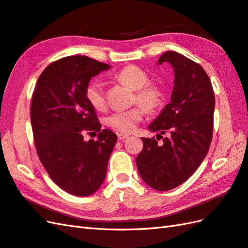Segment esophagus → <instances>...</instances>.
<instances>
[{
	"label": "esophagus",
	"mask_w": 248,
	"mask_h": 248,
	"mask_svg": "<svg viewBox=\"0 0 248 248\" xmlns=\"http://www.w3.org/2000/svg\"><path fill=\"white\" fill-rule=\"evenodd\" d=\"M117 137H118L119 140H124L125 138L129 137V135H128V134H124V133H118V134H117Z\"/></svg>",
	"instance_id": "esophagus-1"
}]
</instances>
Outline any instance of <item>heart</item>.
<instances>
[{
    "mask_svg": "<svg viewBox=\"0 0 248 248\" xmlns=\"http://www.w3.org/2000/svg\"><path fill=\"white\" fill-rule=\"evenodd\" d=\"M118 81L136 91L135 100L148 112H155L163 106L165 95L159 86L149 83L150 76L142 68L129 65L124 67L115 76ZM86 98L97 111H103L107 107L105 90L99 81H93L86 89ZM142 108L136 107L124 111L114 112L106 118L107 125L113 130L130 133L143 117Z\"/></svg>",
    "mask_w": 248,
    "mask_h": 248,
    "instance_id": "obj_1",
    "label": "heart"
}]
</instances>
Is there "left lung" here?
Returning <instances> with one entry per match:
<instances>
[{"mask_svg": "<svg viewBox=\"0 0 248 248\" xmlns=\"http://www.w3.org/2000/svg\"><path fill=\"white\" fill-rule=\"evenodd\" d=\"M168 62L174 72L170 102L149 124L165 137L141 138L143 148L136 157L140 175L148 186L167 191L186 182L202 164L214 131L215 93L208 75L198 63L176 51H166L158 65Z\"/></svg>", "mask_w": 248, "mask_h": 248, "instance_id": "left-lung-1", "label": "left lung"}]
</instances>
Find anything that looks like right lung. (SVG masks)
<instances>
[{"mask_svg": "<svg viewBox=\"0 0 248 248\" xmlns=\"http://www.w3.org/2000/svg\"><path fill=\"white\" fill-rule=\"evenodd\" d=\"M111 66L86 56L57 60L40 75L33 91L31 123L38 156L57 185L88 197L100 188L117 136L103 129L86 98L91 79ZM100 130L97 141L83 133Z\"/></svg>", "mask_w": 248, "mask_h": 248, "instance_id": "obj_1", "label": "right lung"}]
</instances>
